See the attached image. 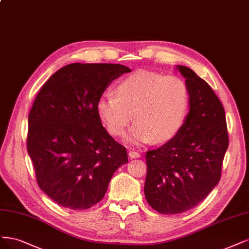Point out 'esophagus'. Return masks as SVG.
I'll list each match as a JSON object with an SVG mask.
<instances>
[{
    "mask_svg": "<svg viewBox=\"0 0 249 249\" xmlns=\"http://www.w3.org/2000/svg\"><path fill=\"white\" fill-rule=\"evenodd\" d=\"M128 157H130L131 159H138V158H140V153L137 151H134V150H131L130 152H128Z\"/></svg>",
    "mask_w": 249,
    "mask_h": 249,
    "instance_id": "obj_1",
    "label": "esophagus"
}]
</instances>
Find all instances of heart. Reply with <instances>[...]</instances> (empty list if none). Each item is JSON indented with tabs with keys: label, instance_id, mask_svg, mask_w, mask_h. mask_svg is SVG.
<instances>
[{
	"label": "heart",
	"instance_id": "1",
	"mask_svg": "<svg viewBox=\"0 0 249 249\" xmlns=\"http://www.w3.org/2000/svg\"><path fill=\"white\" fill-rule=\"evenodd\" d=\"M116 97L104 93L97 102V112L113 136L124 137L130 145L166 142L181 130L190 110V90L178 76L140 70L124 77L115 89Z\"/></svg>",
	"mask_w": 249,
	"mask_h": 249
}]
</instances>
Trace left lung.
Wrapping results in <instances>:
<instances>
[{"label":"left lung","instance_id":"left-lung-1","mask_svg":"<svg viewBox=\"0 0 249 249\" xmlns=\"http://www.w3.org/2000/svg\"><path fill=\"white\" fill-rule=\"evenodd\" d=\"M176 69L190 90L185 123L172 139L145 156V198L162 214L190 210L206 198L219 181L229 146L225 109L215 92L190 68Z\"/></svg>","mask_w":249,"mask_h":249}]
</instances>
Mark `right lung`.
<instances>
[{
	"label": "right lung",
	"instance_id": "right-lung-1",
	"mask_svg": "<svg viewBox=\"0 0 249 249\" xmlns=\"http://www.w3.org/2000/svg\"><path fill=\"white\" fill-rule=\"evenodd\" d=\"M132 70L119 64L67 65L40 89L29 115L28 152L41 190L61 206L89 209L127 162L97 112L109 84Z\"/></svg>",
	"mask_w": 249,
	"mask_h": 249
}]
</instances>
